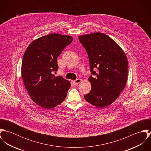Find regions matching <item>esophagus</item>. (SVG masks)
I'll list each match as a JSON object with an SVG mask.
<instances>
[{
  "instance_id": "obj_1",
  "label": "esophagus",
  "mask_w": 151,
  "mask_h": 151,
  "mask_svg": "<svg viewBox=\"0 0 151 151\" xmlns=\"http://www.w3.org/2000/svg\"><path fill=\"white\" fill-rule=\"evenodd\" d=\"M81 82V79H77L76 80H74L73 83L74 84H75L76 85H77L78 84H80Z\"/></svg>"
}]
</instances>
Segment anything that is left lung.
Segmentation results:
<instances>
[{
	"label": "left lung",
	"mask_w": 151,
	"mask_h": 151,
	"mask_svg": "<svg viewBox=\"0 0 151 151\" xmlns=\"http://www.w3.org/2000/svg\"><path fill=\"white\" fill-rule=\"evenodd\" d=\"M88 55L91 74L90 92L84 95L92 105L104 108L111 104L126 85L128 61L123 49L106 34L94 32L79 36Z\"/></svg>",
	"instance_id": "left-lung-1"
}]
</instances>
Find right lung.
Wrapping results in <instances>:
<instances>
[{
  "instance_id": "right-lung-1",
  "label": "right lung",
  "mask_w": 151,
  "mask_h": 151,
  "mask_svg": "<svg viewBox=\"0 0 151 151\" xmlns=\"http://www.w3.org/2000/svg\"><path fill=\"white\" fill-rule=\"evenodd\" d=\"M73 37L50 34L29 45L22 61V80L31 99L47 109L65 101L70 83L62 76L55 77L59 68L58 57L71 43Z\"/></svg>"
}]
</instances>
